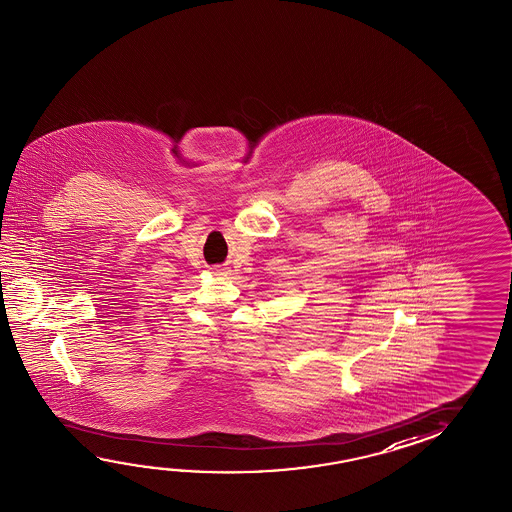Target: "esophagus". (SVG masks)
<instances>
[{"mask_svg":"<svg viewBox=\"0 0 512 512\" xmlns=\"http://www.w3.org/2000/svg\"><path fill=\"white\" fill-rule=\"evenodd\" d=\"M223 271H225V269H221L219 268H212V273H216V275H223Z\"/></svg>","mask_w":512,"mask_h":512,"instance_id":"1","label":"esophagus"}]
</instances>
